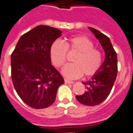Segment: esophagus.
Wrapping results in <instances>:
<instances>
[{
	"label": "esophagus",
	"instance_id": "esophagus-1",
	"mask_svg": "<svg viewBox=\"0 0 133 133\" xmlns=\"http://www.w3.org/2000/svg\"><path fill=\"white\" fill-rule=\"evenodd\" d=\"M65 83V84H73L74 82L73 81H71V80H69L68 79H64Z\"/></svg>",
	"mask_w": 133,
	"mask_h": 133
}]
</instances>
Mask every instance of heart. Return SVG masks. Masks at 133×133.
I'll list each match as a JSON object with an SVG mask.
<instances>
[{"mask_svg":"<svg viewBox=\"0 0 133 133\" xmlns=\"http://www.w3.org/2000/svg\"><path fill=\"white\" fill-rule=\"evenodd\" d=\"M67 52H76L71 63L65 65L62 73L69 78H77L84 74L91 76L97 73L102 64V55L94 48V43L83 36L67 38L63 44L55 41L50 47V57L56 68H61L66 61Z\"/></svg>","mask_w":133,"mask_h":133,"instance_id":"b5f03b06","label":"heart"}]
</instances>
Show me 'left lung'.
Instances as JSON below:
<instances>
[{"label":"left lung","mask_w":133,"mask_h":133,"mask_svg":"<svg viewBox=\"0 0 133 133\" xmlns=\"http://www.w3.org/2000/svg\"><path fill=\"white\" fill-rule=\"evenodd\" d=\"M89 28L101 43L105 57L101 68L92 78L83 82L86 87L84 93L76 96V98L82 104L94 106L102 103L111 92L118 73V59L110 38L93 28Z\"/></svg>","instance_id":"1"}]
</instances>
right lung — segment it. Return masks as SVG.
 Returning a JSON list of instances; mask_svg holds the SVG:
<instances>
[{
	"instance_id": "add662e5",
	"label": "right lung",
	"mask_w": 133,
	"mask_h": 133,
	"mask_svg": "<svg viewBox=\"0 0 133 133\" xmlns=\"http://www.w3.org/2000/svg\"><path fill=\"white\" fill-rule=\"evenodd\" d=\"M61 35L58 29L38 25L21 36L12 53L13 86L22 101L31 108L43 109L51 105L58 88L64 84L50 57L51 44Z\"/></svg>"
}]
</instances>
